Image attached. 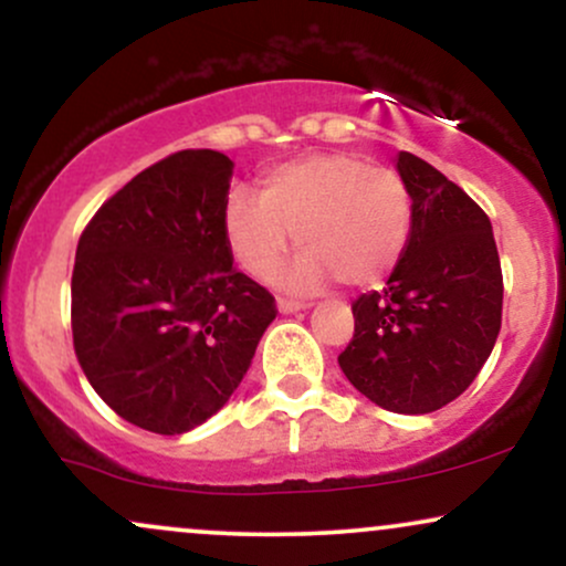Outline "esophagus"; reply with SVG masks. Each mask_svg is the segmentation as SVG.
<instances>
[{"label": "esophagus", "instance_id": "obj_1", "mask_svg": "<svg viewBox=\"0 0 566 566\" xmlns=\"http://www.w3.org/2000/svg\"><path fill=\"white\" fill-rule=\"evenodd\" d=\"M276 305H279V311H282V314H295V311L308 308V303H303V301H290V297H279Z\"/></svg>", "mask_w": 566, "mask_h": 566}]
</instances>
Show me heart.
Returning <instances> with one entry per match:
<instances>
[{
  "label": "heart",
  "instance_id": "heart-1",
  "mask_svg": "<svg viewBox=\"0 0 566 566\" xmlns=\"http://www.w3.org/2000/svg\"><path fill=\"white\" fill-rule=\"evenodd\" d=\"M412 218V193L391 167L311 154L265 175L258 197L231 191L223 226L247 274L274 276L295 233L305 250L284 274L292 287H319L333 276L346 287H373L405 255Z\"/></svg>",
  "mask_w": 566,
  "mask_h": 566
}]
</instances>
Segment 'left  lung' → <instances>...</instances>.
Wrapping results in <instances>:
<instances>
[{
	"label": "left lung",
	"instance_id": "obj_1",
	"mask_svg": "<svg viewBox=\"0 0 566 566\" xmlns=\"http://www.w3.org/2000/svg\"><path fill=\"white\" fill-rule=\"evenodd\" d=\"M412 233L388 287L350 305L354 337L337 356L369 401L426 415L458 399L490 359L503 319V271L490 218L458 184L401 151Z\"/></svg>",
	"mask_w": 566,
	"mask_h": 566
}]
</instances>
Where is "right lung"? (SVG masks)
<instances>
[{
  "label": "right lung",
  "mask_w": 566,
  "mask_h": 566,
  "mask_svg": "<svg viewBox=\"0 0 566 566\" xmlns=\"http://www.w3.org/2000/svg\"><path fill=\"white\" fill-rule=\"evenodd\" d=\"M231 167L212 148L175 151L103 201L76 244V359L143 431L175 437L212 418L279 314L274 295L233 265Z\"/></svg>",
  "instance_id": "right-lung-1"
}]
</instances>
